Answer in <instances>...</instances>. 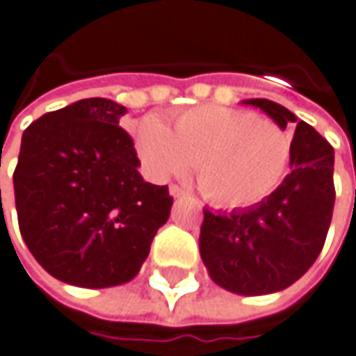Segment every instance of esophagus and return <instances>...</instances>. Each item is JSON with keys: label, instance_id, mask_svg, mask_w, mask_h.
I'll return each mask as SVG.
<instances>
[{"label": "esophagus", "instance_id": "1", "mask_svg": "<svg viewBox=\"0 0 356 356\" xmlns=\"http://www.w3.org/2000/svg\"><path fill=\"white\" fill-rule=\"evenodd\" d=\"M169 193L173 195V197H183V195H185V189L179 187V185H171V187H169Z\"/></svg>", "mask_w": 356, "mask_h": 356}]
</instances>
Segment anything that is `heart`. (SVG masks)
<instances>
[{
  "label": "heart",
  "mask_w": 356,
  "mask_h": 356,
  "mask_svg": "<svg viewBox=\"0 0 356 356\" xmlns=\"http://www.w3.org/2000/svg\"><path fill=\"white\" fill-rule=\"evenodd\" d=\"M135 145L157 179L185 173L195 163L197 183L221 207H249L269 197L285 177L291 139L253 111L221 105L185 109L165 127L147 115L135 125Z\"/></svg>",
  "instance_id": "b5f03b06"
}]
</instances>
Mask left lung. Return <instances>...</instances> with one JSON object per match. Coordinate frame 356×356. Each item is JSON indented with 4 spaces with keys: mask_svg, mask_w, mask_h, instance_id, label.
I'll list each match as a JSON object with an SVG mask.
<instances>
[{
    "mask_svg": "<svg viewBox=\"0 0 356 356\" xmlns=\"http://www.w3.org/2000/svg\"><path fill=\"white\" fill-rule=\"evenodd\" d=\"M245 103L263 109L281 129L297 123L291 173L253 207L231 213L203 209L199 249L217 285L237 295H267L301 279L323 251L334 207V149L283 105Z\"/></svg>",
    "mask_w": 356,
    "mask_h": 356,
    "instance_id": "1",
    "label": "left lung"
}]
</instances>
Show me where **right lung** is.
<instances>
[{"instance_id":"1","label":"right lung","mask_w":356,"mask_h":356,"mask_svg":"<svg viewBox=\"0 0 356 356\" xmlns=\"http://www.w3.org/2000/svg\"><path fill=\"white\" fill-rule=\"evenodd\" d=\"M125 113L115 101L89 97L41 115L22 137L13 171L19 231L63 283L131 281L169 219L173 197L139 175L131 135L119 127Z\"/></svg>"}]
</instances>
